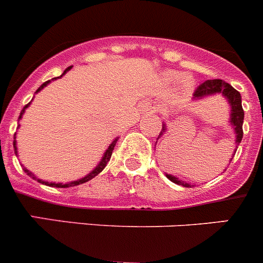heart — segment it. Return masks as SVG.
<instances>
[{
	"label": "heart",
	"instance_id": "obj_1",
	"mask_svg": "<svg viewBox=\"0 0 263 263\" xmlns=\"http://www.w3.org/2000/svg\"><path fill=\"white\" fill-rule=\"evenodd\" d=\"M176 79H178L176 96H178L179 100L187 98L188 96L192 93V90L195 89L196 82L191 78L190 75H187V73H184V75H180V76H179V73L176 72V71H167V72L163 73V80L170 83V84Z\"/></svg>",
	"mask_w": 263,
	"mask_h": 263
}]
</instances>
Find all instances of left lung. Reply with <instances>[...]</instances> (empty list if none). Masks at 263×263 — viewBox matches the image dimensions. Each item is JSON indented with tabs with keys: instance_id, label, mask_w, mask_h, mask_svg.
<instances>
[{
	"instance_id": "1",
	"label": "left lung",
	"mask_w": 263,
	"mask_h": 263,
	"mask_svg": "<svg viewBox=\"0 0 263 263\" xmlns=\"http://www.w3.org/2000/svg\"><path fill=\"white\" fill-rule=\"evenodd\" d=\"M214 95H220L227 100L228 105H230V119H228V123L231 124L232 129H234V135H235V144H236V148H235L234 153H236L237 146L240 145L242 139V122H244V110H242L241 106V96L240 93L235 89L232 85H230L228 83L223 82L220 79H213V80H206L203 82L200 87L196 89V92L193 93V100L198 101V100H203L206 97H210V96ZM167 131V127L166 124H162V131L159 134V137L163 136V134ZM157 139V140H158ZM162 154V153H161ZM235 156V154H234ZM232 156V158H234ZM161 161L162 165L166 167V156H161ZM231 158V159H232ZM230 159V162H231ZM166 178L168 180H171L173 183L179 184V185H183V187H193V184L187 183V181L181 180V179L176 178L175 175H171V174H165Z\"/></svg>"
}]
</instances>
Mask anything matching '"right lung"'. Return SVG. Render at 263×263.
I'll use <instances>...</instances> for the list:
<instances>
[{
	"label": "right lung",
	"mask_w": 263,
	"mask_h": 263,
	"mask_svg": "<svg viewBox=\"0 0 263 263\" xmlns=\"http://www.w3.org/2000/svg\"><path fill=\"white\" fill-rule=\"evenodd\" d=\"M70 68H71V67H67V68H66L65 71H63L62 75L58 76V78H54V79H51V80H55V79H60V78H62V76L65 75V73L67 72V71H70ZM51 80H48V82L44 83L43 85H40V87H39V89L36 90V92H35V95H36V93L40 92L41 89H44V87H46V85H48L49 83L51 82ZM31 102H32V101H31ZM31 102H29V104H27L26 106L23 107V110H22V111H21V115H19V120L22 119V117H23L24 111H26L27 107H28L29 105H31ZM18 128H19V126H18ZM15 139H16V134L14 135V143H13V144H14V152H15V154H16V156H18V148H16V140H15ZM115 143H117V137H115V139L112 140V141H111V144H110V145L107 146V149H106V151H105L104 156H102L101 161L98 162V165L96 166V167L93 168V170L90 171L89 174H87V175H85L84 178L78 179V180L67 181V183H55V181H46V180H43V179H39L37 176H36L35 174H33V173H31V171H29L28 168L24 167L23 165H22V166H23V170H24V173L27 174V175L31 176V178H32V179H35V180H37L39 183L45 184V185H48V187H55V188H70V187H75V185H79V184H83V183H87V181H89L90 179H93V178H95V176H97L98 174L101 173V171L104 170L105 167H106L107 162H109V161H110V158H111V153H112V151H114Z\"/></svg>",
	"instance_id": "1"
}]
</instances>
